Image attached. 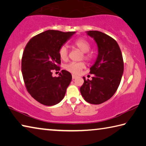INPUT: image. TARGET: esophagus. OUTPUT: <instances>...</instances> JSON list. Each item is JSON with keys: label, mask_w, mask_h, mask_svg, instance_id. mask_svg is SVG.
I'll use <instances>...</instances> for the list:
<instances>
[{"label": "esophagus", "mask_w": 146, "mask_h": 146, "mask_svg": "<svg viewBox=\"0 0 146 146\" xmlns=\"http://www.w3.org/2000/svg\"><path fill=\"white\" fill-rule=\"evenodd\" d=\"M72 79H75V78H76V76L72 74Z\"/></svg>", "instance_id": "obj_1"}]
</instances>
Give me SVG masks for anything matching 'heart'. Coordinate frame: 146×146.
<instances>
[{
    "label": "heart",
    "instance_id": "1",
    "mask_svg": "<svg viewBox=\"0 0 146 146\" xmlns=\"http://www.w3.org/2000/svg\"><path fill=\"white\" fill-rule=\"evenodd\" d=\"M73 45L82 51L83 58L87 61H90L92 58L91 55L89 54L90 49V45L87 40L84 39H78L73 42ZM59 55L61 59L63 61H66L68 57V50L64 45L61 46L59 49ZM64 68L74 74H78L85 67V64L83 62H70L64 65Z\"/></svg>",
    "mask_w": 146,
    "mask_h": 146
}]
</instances>
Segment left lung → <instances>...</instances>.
<instances>
[{"instance_id":"8db88e82","label":"left lung","mask_w":146,"mask_h":146,"mask_svg":"<svg viewBox=\"0 0 146 146\" xmlns=\"http://www.w3.org/2000/svg\"><path fill=\"white\" fill-rule=\"evenodd\" d=\"M87 33L97 43L98 55L90 68V74L94 76L92 80L83 77L80 92L86 102L101 104L111 98L118 89L123 72V57L113 38L99 31Z\"/></svg>"}]
</instances>
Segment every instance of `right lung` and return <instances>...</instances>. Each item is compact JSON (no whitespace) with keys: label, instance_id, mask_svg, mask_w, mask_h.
<instances>
[{"label":"right lung","instance_id":"add662e5","mask_svg":"<svg viewBox=\"0 0 146 146\" xmlns=\"http://www.w3.org/2000/svg\"><path fill=\"white\" fill-rule=\"evenodd\" d=\"M75 33L47 30L32 37L26 45L21 62L24 82L27 91L40 104L54 106L65 95L71 74L62 70L58 77H53L52 71L60 70L59 49Z\"/></svg>","mask_w":146,"mask_h":146}]
</instances>
